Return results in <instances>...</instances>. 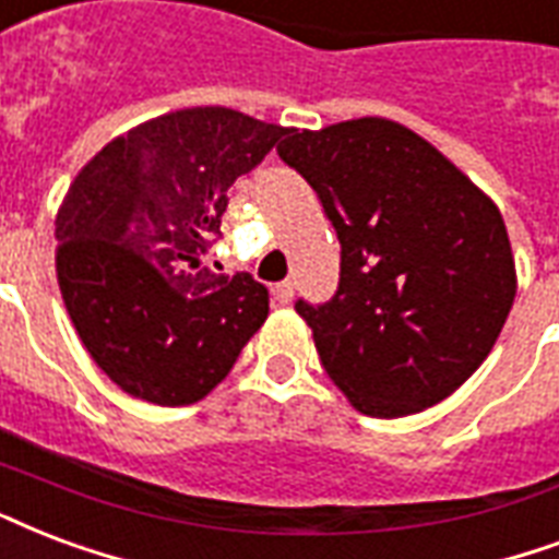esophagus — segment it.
<instances>
[{
    "mask_svg": "<svg viewBox=\"0 0 559 559\" xmlns=\"http://www.w3.org/2000/svg\"><path fill=\"white\" fill-rule=\"evenodd\" d=\"M293 293H296V284H293V281H281V284H275V289H272V296H275L278 305H289V301H293Z\"/></svg>",
    "mask_w": 559,
    "mask_h": 559,
    "instance_id": "1",
    "label": "esophagus"
}]
</instances>
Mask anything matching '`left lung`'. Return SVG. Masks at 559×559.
<instances>
[{"label": "left lung", "instance_id": "left-lung-1", "mask_svg": "<svg viewBox=\"0 0 559 559\" xmlns=\"http://www.w3.org/2000/svg\"><path fill=\"white\" fill-rule=\"evenodd\" d=\"M284 138L281 160L317 190L343 249L331 301H296L328 378L378 419L440 404L487 360L516 298L501 213L393 119Z\"/></svg>", "mask_w": 559, "mask_h": 559}]
</instances>
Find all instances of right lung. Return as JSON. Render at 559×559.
Returning a JSON list of instances; mask_svg holds the SVG:
<instances>
[{"label":"right lung","mask_w":559,"mask_h":559,"mask_svg":"<svg viewBox=\"0 0 559 559\" xmlns=\"http://www.w3.org/2000/svg\"><path fill=\"white\" fill-rule=\"evenodd\" d=\"M289 128L231 108H185L110 140L67 190L55 270L81 343L134 399L181 407L211 393L270 313L249 272L216 275L228 190Z\"/></svg>","instance_id":"right-lung-1"}]
</instances>
